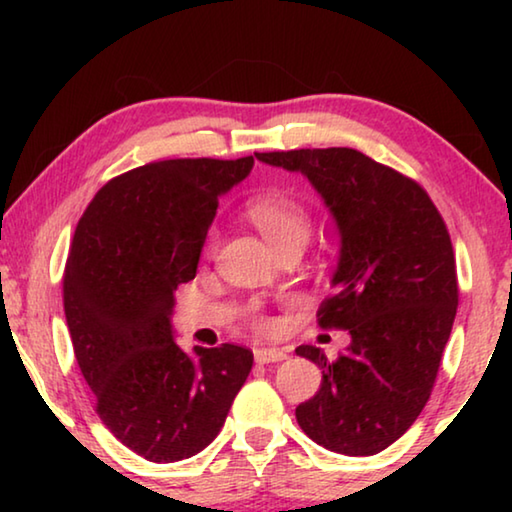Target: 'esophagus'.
I'll use <instances>...</instances> for the list:
<instances>
[{"instance_id": "esophagus-1", "label": "esophagus", "mask_w": 512, "mask_h": 512, "mask_svg": "<svg viewBox=\"0 0 512 512\" xmlns=\"http://www.w3.org/2000/svg\"><path fill=\"white\" fill-rule=\"evenodd\" d=\"M287 359V352L277 350V348H257L255 350V361L257 363H275V361H284Z\"/></svg>"}]
</instances>
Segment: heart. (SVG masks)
I'll list each match as a JSON object with an SVG mask.
<instances>
[{"label":"heart","instance_id":"obj_1","mask_svg":"<svg viewBox=\"0 0 512 512\" xmlns=\"http://www.w3.org/2000/svg\"><path fill=\"white\" fill-rule=\"evenodd\" d=\"M246 214L277 253H284V250L296 246L305 248L311 232V216L298 198L284 192L257 194L248 201ZM214 244L216 230H212L210 237H207V248H214Z\"/></svg>","mask_w":512,"mask_h":512}]
</instances>
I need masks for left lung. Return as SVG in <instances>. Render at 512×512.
<instances>
[{
  "label": "left lung",
  "instance_id": "obj_1",
  "mask_svg": "<svg viewBox=\"0 0 512 512\" xmlns=\"http://www.w3.org/2000/svg\"><path fill=\"white\" fill-rule=\"evenodd\" d=\"M255 158L305 173L341 235L336 291L316 316L352 341L334 361L316 345L296 348L323 370L318 393L296 409L300 429L329 452L379 454L418 420L452 334L458 282L447 225L415 180L361 151Z\"/></svg>",
  "mask_w": 512,
  "mask_h": 512
}]
</instances>
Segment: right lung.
<instances>
[{
	"label": "right lung",
	"instance_id": "add662e5",
	"mask_svg": "<svg viewBox=\"0 0 512 512\" xmlns=\"http://www.w3.org/2000/svg\"><path fill=\"white\" fill-rule=\"evenodd\" d=\"M253 164V155L149 162L103 185L76 225L63 277L76 361L101 422L151 463L210 445L253 368L244 345L183 352L169 320L219 196Z\"/></svg>",
	"mask_w": 512,
	"mask_h": 512
}]
</instances>
